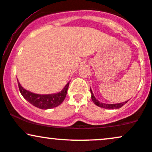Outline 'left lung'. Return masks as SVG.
Returning <instances> with one entry per match:
<instances>
[{"label": "left lung", "instance_id": "left-lung-1", "mask_svg": "<svg viewBox=\"0 0 152 152\" xmlns=\"http://www.w3.org/2000/svg\"><path fill=\"white\" fill-rule=\"evenodd\" d=\"M91 93V99L93 101V102L96 104V106H99V107L104 108V109H119L121 106H123L125 104H126L129 101L126 102H122V103H118V104H104V103H102L99 102L95 98V96H94L93 92H92L91 88H90Z\"/></svg>", "mask_w": 152, "mask_h": 152}]
</instances>
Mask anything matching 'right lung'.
Masks as SVG:
<instances>
[{"label": "right lung", "mask_w": 152, "mask_h": 152, "mask_svg": "<svg viewBox=\"0 0 152 152\" xmlns=\"http://www.w3.org/2000/svg\"><path fill=\"white\" fill-rule=\"evenodd\" d=\"M20 94L30 104L41 109H49L60 105L66 98L69 82L61 92L53 94H37L26 90L18 82Z\"/></svg>", "instance_id": "1"}]
</instances>
